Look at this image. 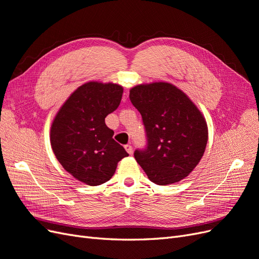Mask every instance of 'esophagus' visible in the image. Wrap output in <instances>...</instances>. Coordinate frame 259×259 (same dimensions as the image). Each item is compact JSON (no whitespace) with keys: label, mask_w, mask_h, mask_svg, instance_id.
I'll return each mask as SVG.
<instances>
[{"label":"esophagus","mask_w":259,"mask_h":259,"mask_svg":"<svg viewBox=\"0 0 259 259\" xmlns=\"http://www.w3.org/2000/svg\"><path fill=\"white\" fill-rule=\"evenodd\" d=\"M124 148H125V150H126V152H127L128 154H132V153H133V148H132L131 145H125Z\"/></svg>","instance_id":"34e87169"}]
</instances>
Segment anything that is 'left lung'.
Listing matches in <instances>:
<instances>
[{"label": "left lung", "instance_id": "obj_1", "mask_svg": "<svg viewBox=\"0 0 259 259\" xmlns=\"http://www.w3.org/2000/svg\"><path fill=\"white\" fill-rule=\"evenodd\" d=\"M130 99L143 116L148 147L135 159L148 178L165 186L180 182L204 154L208 128L204 115L174 84L152 82L130 91Z\"/></svg>", "mask_w": 259, "mask_h": 259}]
</instances>
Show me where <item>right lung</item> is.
<instances>
[{
    "mask_svg": "<svg viewBox=\"0 0 259 259\" xmlns=\"http://www.w3.org/2000/svg\"><path fill=\"white\" fill-rule=\"evenodd\" d=\"M122 94V86L112 82L84 83L53 120L50 138L55 156L69 174L89 186L108 182L119 161L128 156L105 123L119 107Z\"/></svg>",
    "mask_w": 259,
    "mask_h": 259,
    "instance_id": "add662e5",
    "label": "right lung"
}]
</instances>
